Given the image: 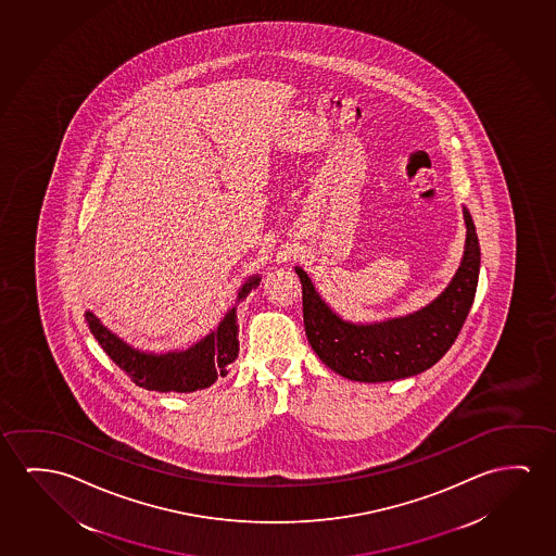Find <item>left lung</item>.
I'll use <instances>...</instances> for the list:
<instances>
[{
    "mask_svg": "<svg viewBox=\"0 0 556 556\" xmlns=\"http://www.w3.org/2000/svg\"><path fill=\"white\" fill-rule=\"evenodd\" d=\"M463 214L467 241L459 269L447 289L415 314L367 325L344 321L296 267L307 342L329 369L357 382H388L419 375L442 359L467 321L480 274L475 222L467 208Z\"/></svg>",
    "mask_w": 556,
    "mask_h": 556,
    "instance_id": "left-lung-1",
    "label": "left lung"
}]
</instances>
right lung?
Instances as JSON below:
<instances>
[{
	"mask_svg": "<svg viewBox=\"0 0 556 556\" xmlns=\"http://www.w3.org/2000/svg\"><path fill=\"white\" fill-rule=\"evenodd\" d=\"M257 282V275L250 277L239 290L237 302L247 299L250 290L256 289ZM86 321L91 334L105 350L106 355L136 382L137 387L146 390L187 394L212 387L217 377H226L229 365L239 355L237 307H231L217 325V329L199 340L194 346L168 354L141 352L129 346L106 329L91 312H86Z\"/></svg>",
	"mask_w": 556,
	"mask_h": 556,
	"instance_id": "right-lung-1",
	"label": "right lung"
}]
</instances>
